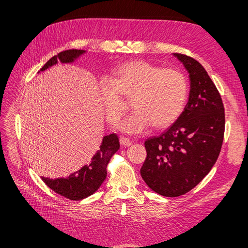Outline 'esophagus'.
Instances as JSON below:
<instances>
[{"instance_id": "34e87169", "label": "esophagus", "mask_w": 248, "mask_h": 248, "mask_svg": "<svg viewBox=\"0 0 248 248\" xmlns=\"http://www.w3.org/2000/svg\"><path fill=\"white\" fill-rule=\"evenodd\" d=\"M119 140H120V144L125 147L132 145V140H131L129 138H125V136H121Z\"/></svg>"}]
</instances>
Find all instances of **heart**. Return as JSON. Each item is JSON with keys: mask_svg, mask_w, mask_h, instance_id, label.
<instances>
[{"mask_svg": "<svg viewBox=\"0 0 248 248\" xmlns=\"http://www.w3.org/2000/svg\"><path fill=\"white\" fill-rule=\"evenodd\" d=\"M186 77L175 68L146 61L127 62L113 72L112 81L100 83V99L109 124L117 125L132 100L135 109L121 124L129 133H139L152 124L162 129L175 123L186 107Z\"/></svg>", "mask_w": 248, "mask_h": 248, "instance_id": "heart-1", "label": "heart"}]
</instances>
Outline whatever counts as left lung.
Segmentation results:
<instances>
[{"mask_svg": "<svg viewBox=\"0 0 248 248\" xmlns=\"http://www.w3.org/2000/svg\"><path fill=\"white\" fill-rule=\"evenodd\" d=\"M189 75L188 102L176 123L145 140L140 175L152 191L178 197L191 191L217 162L225 132L222 97L204 68L193 57L175 53Z\"/></svg>", "mask_w": 248, "mask_h": 248, "instance_id": "left-lung-1", "label": "left lung"}]
</instances>
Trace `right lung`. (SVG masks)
<instances>
[{
    "mask_svg": "<svg viewBox=\"0 0 248 248\" xmlns=\"http://www.w3.org/2000/svg\"><path fill=\"white\" fill-rule=\"evenodd\" d=\"M83 53V50L78 49L62 51L46 62L39 71L48 69L51 66L57 64V62H72L78 56ZM119 148L120 145L117 134L113 133L105 135L99 150L92 157L88 165L83 166L81 170L71 173L67 178L49 179L43 177V181L52 191L62 197L70 200H81L86 198L96 192L105 180L108 175V164Z\"/></svg>",
    "mask_w": 248,
    "mask_h": 248,
    "instance_id": "right-lung-1",
    "label": "right lung"
}]
</instances>
